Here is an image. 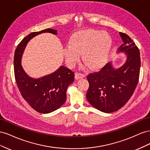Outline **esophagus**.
<instances>
[{
	"mask_svg": "<svg viewBox=\"0 0 150 150\" xmlns=\"http://www.w3.org/2000/svg\"><path fill=\"white\" fill-rule=\"evenodd\" d=\"M85 75L84 74L81 73V72H76L75 73V79H79L81 78H84Z\"/></svg>",
	"mask_w": 150,
	"mask_h": 150,
	"instance_id": "esophagus-1",
	"label": "esophagus"
}]
</instances>
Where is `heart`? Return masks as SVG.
<instances>
[{
    "label": "heart",
    "instance_id": "heart-1",
    "mask_svg": "<svg viewBox=\"0 0 150 150\" xmlns=\"http://www.w3.org/2000/svg\"><path fill=\"white\" fill-rule=\"evenodd\" d=\"M112 40L107 32L88 29L77 32L63 50L67 64L74 66L83 54V60L91 69H98L105 65L108 60Z\"/></svg>",
    "mask_w": 150,
    "mask_h": 150
}]
</instances>
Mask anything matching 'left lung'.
Masks as SVG:
<instances>
[{
  "label": "left lung",
  "mask_w": 150,
  "mask_h": 150,
  "mask_svg": "<svg viewBox=\"0 0 150 150\" xmlns=\"http://www.w3.org/2000/svg\"><path fill=\"white\" fill-rule=\"evenodd\" d=\"M123 44L118 52H125L127 59L120 68L108 62L99 72L88 75V101L95 108L110 113L120 110L132 96L138 83L141 66L138 47L129 36L120 33Z\"/></svg>",
  "instance_id": "left-lung-1"
}]
</instances>
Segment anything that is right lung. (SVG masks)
I'll return each mask as SVG.
<instances>
[{"mask_svg":"<svg viewBox=\"0 0 150 150\" xmlns=\"http://www.w3.org/2000/svg\"><path fill=\"white\" fill-rule=\"evenodd\" d=\"M44 33L57 34V30L46 29L27 35L17 46L13 59L15 79L22 96L34 110L44 114L54 111L64 104L67 89L74 79V72L64 66L38 79L30 78L24 71L21 57L27 44L35 35Z\"/></svg>","mask_w":150,"mask_h":150,"instance_id":"right-lung-1","label":"right lung"}]
</instances>
